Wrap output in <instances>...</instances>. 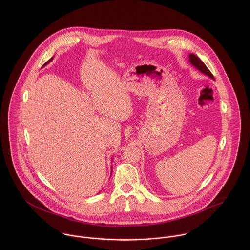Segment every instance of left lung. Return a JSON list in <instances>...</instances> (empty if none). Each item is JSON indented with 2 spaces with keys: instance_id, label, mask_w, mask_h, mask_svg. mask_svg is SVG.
I'll return each instance as SVG.
<instances>
[{
  "instance_id": "8db88e82",
  "label": "left lung",
  "mask_w": 250,
  "mask_h": 250,
  "mask_svg": "<svg viewBox=\"0 0 250 250\" xmlns=\"http://www.w3.org/2000/svg\"><path fill=\"white\" fill-rule=\"evenodd\" d=\"M189 62H190L191 64H192L194 67H196L198 70H200L202 73H204V74H206V75H208L209 77H211V78L214 79L213 74L207 68V66L202 62V61H201L198 57H196V56L193 55V54H190V55H189Z\"/></svg>"
}]
</instances>
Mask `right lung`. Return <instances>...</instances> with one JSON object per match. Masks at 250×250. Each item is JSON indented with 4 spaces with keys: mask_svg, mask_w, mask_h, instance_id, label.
Instances as JSON below:
<instances>
[{
    "mask_svg": "<svg viewBox=\"0 0 250 250\" xmlns=\"http://www.w3.org/2000/svg\"><path fill=\"white\" fill-rule=\"evenodd\" d=\"M51 61H52V59H51V60H49V61H48L46 63H48V62H51ZM46 63H45V64H46Z\"/></svg>",
    "mask_w": 250,
    "mask_h": 250,
    "instance_id": "right-lung-1",
    "label": "right lung"
}]
</instances>
